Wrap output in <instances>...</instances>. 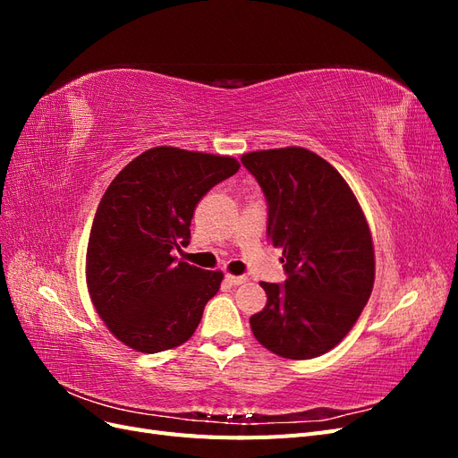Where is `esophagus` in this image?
I'll return each mask as SVG.
<instances>
[{
	"label": "esophagus",
	"instance_id": "esophagus-1",
	"mask_svg": "<svg viewBox=\"0 0 458 458\" xmlns=\"http://www.w3.org/2000/svg\"><path fill=\"white\" fill-rule=\"evenodd\" d=\"M248 279L244 275H225V283H229L231 286H239L244 284Z\"/></svg>",
	"mask_w": 458,
	"mask_h": 458
}]
</instances>
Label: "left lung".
Returning <instances> with one entry per match:
<instances>
[{
	"instance_id": "8db88e82",
	"label": "left lung",
	"mask_w": 458,
	"mask_h": 458,
	"mask_svg": "<svg viewBox=\"0 0 458 458\" xmlns=\"http://www.w3.org/2000/svg\"><path fill=\"white\" fill-rule=\"evenodd\" d=\"M267 200V237L283 248V284L261 283L256 340L281 357L323 355L348 335L372 293L374 250L352 189L315 152L288 147L241 158Z\"/></svg>"
}]
</instances>
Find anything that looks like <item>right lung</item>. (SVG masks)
Wrapping results in <instances>:
<instances>
[{
  "instance_id": "1",
  "label": "right lung",
  "mask_w": 458,
  "mask_h": 458,
  "mask_svg": "<svg viewBox=\"0 0 458 458\" xmlns=\"http://www.w3.org/2000/svg\"><path fill=\"white\" fill-rule=\"evenodd\" d=\"M239 168L231 157L155 147L108 185L89 233L86 276L97 313L131 350L158 353L197 330L224 273L172 252L189 244L200 199Z\"/></svg>"
}]
</instances>
